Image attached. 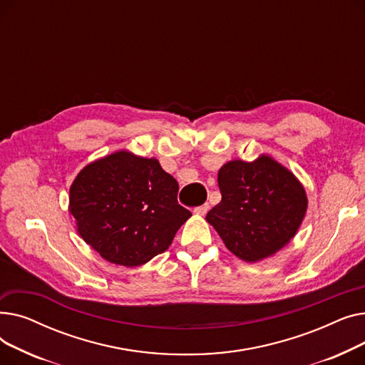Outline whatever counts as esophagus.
Segmentation results:
<instances>
[{
  "mask_svg": "<svg viewBox=\"0 0 365 365\" xmlns=\"http://www.w3.org/2000/svg\"><path fill=\"white\" fill-rule=\"evenodd\" d=\"M210 210V204L208 202H205V204H202V205H200V207H197L194 212L197 213V215H200V216H204L207 212Z\"/></svg>",
  "mask_w": 365,
  "mask_h": 365,
  "instance_id": "obj_1",
  "label": "esophagus"
}]
</instances>
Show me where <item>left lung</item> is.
Masks as SVG:
<instances>
[{"instance_id":"left-lung-1","label":"left lung","mask_w":365,"mask_h":365,"mask_svg":"<svg viewBox=\"0 0 365 365\" xmlns=\"http://www.w3.org/2000/svg\"><path fill=\"white\" fill-rule=\"evenodd\" d=\"M217 182L222 201L205 219L237 257L259 262L296 235L308 198L293 173L274 158L229 161L219 170Z\"/></svg>"}]
</instances>
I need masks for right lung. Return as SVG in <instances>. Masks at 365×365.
I'll return each mask as SVG.
<instances>
[{"label": "right lung", "instance_id": "right-lung-1", "mask_svg": "<svg viewBox=\"0 0 365 365\" xmlns=\"http://www.w3.org/2000/svg\"><path fill=\"white\" fill-rule=\"evenodd\" d=\"M179 185L158 160L127 150L86 165L69 189V212L81 238L105 260L140 266L164 253L190 217Z\"/></svg>", "mask_w": 365, "mask_h": 365}]
</instances>
